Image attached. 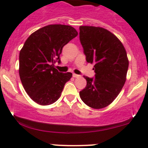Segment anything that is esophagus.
I'll use <instances>...</instances> for the list:
<instances>
[{
  "instance_id": "obj_1",
  "label": "esophagus",
  "mask_w": 148,
  "mask_h": 148,
  "mask_svg": "<svg viewBox=\"0 0 148 148\" xmlns=\"http://www.w3.org/2000/svg\"><path fill=\"white\" fill-rule=\"evenodd\" d=\"M73 76L74 77V78H79V77H80V75H77V74H75V73H73Z\"/></svg>"
}]
</instances>
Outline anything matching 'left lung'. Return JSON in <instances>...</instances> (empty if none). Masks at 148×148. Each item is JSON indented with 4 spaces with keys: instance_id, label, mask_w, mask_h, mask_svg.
<instances>
[{
    "instance_id": "1",
    "label": "left lung",
    "mask_w": 148,
    "mask_h": 148,
    "mask_svg": "<svg viewBox=\"0 0 148 148\" xmlns=\"http://www.w3.org/2000/svg\"><path fill=\"white\" fill-rule=\"evenodd\" d=\"M79 39L88 63H95V79L84 76L87 85L79 92L82 101L94 109L113 102L126 80L129 60L125 47L113 33L101 27L80 26Z\"/></svg>"
}]
</instances>
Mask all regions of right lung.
I'll return each mask as SVG.
<instances>
[{
    "label": "right lung",
    "mask_w": 148,
    "mask_h": 148,
    "mask_svg": "<svg viewBox=\"0 0 148 148\" xmlns=\"http://www.w3.org/2000/svg\"><path fill=\"white\" fill-rule=\"evenodd\" d=\"M77 35L70 25L55 24L39 29L25 41L19 52V77L26 93L38 104L56 102L71 79V73H59L54 63H60L63 46Z\"/></svg>",
    "instance_id": "obj_1"
}]
</instances>
